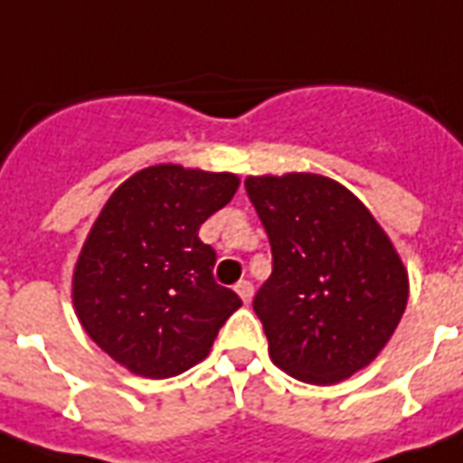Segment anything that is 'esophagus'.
Instances as JSON below:
<instances>
[{
  "label": "esophagus",
  "mask_w": 463,
  "mask_h": 463,
  "mask_svg": "<svg viewBox=\"0 0 463 463\" xmlns=\"http://www.w3.org/2000/svg\"><path fill=\"white\" fill-rule=\"evenodd\" d=\"M235 291H238V296L242 298V301L250 303L252 301V294H255V287H252V281L242 279V281H238V284H235Z\"/></svg>",
  "instance_id": "obj_1"
}]
</instances>
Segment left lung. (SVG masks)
Here are the masks:
<instances>
[{
	"label": "left lung",
	"instance_id": "8db88e82",
	"mask_svg": "<svg viewBox=\"0 0 463 463\" xmlns=\"http://www.w3.org/2000/svg\"><path fill=\"white\" fill-rule=\"evenodd\" d=\"M271 247V277L252 308L271 362L306 383L366 366L403 317L408 274L366 206L320 175L247 176Z\"/></svg>",
	"mask_w": 463,
	"mask_h": 463
}]
</instances>
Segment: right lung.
<instances>
[{
  "mask_svg": "<svg viewBox=\"0 0 463 463\" xmlns=\"http://www.w3.org/2000/svg\"><path fill=\"white\" fill-rule=\"evenodd\" d=\"M238 192V176L157 165L101 208L77 262L72 298L87 335L118 364L169 379L199 364L242 306L213 279L199 228Z\"/></svg>",
  "mask_w": 463,
  "mask_h": 463,
  "instance_id": "right-lung-1",
  "label": "right lung"
}]
</instances>
